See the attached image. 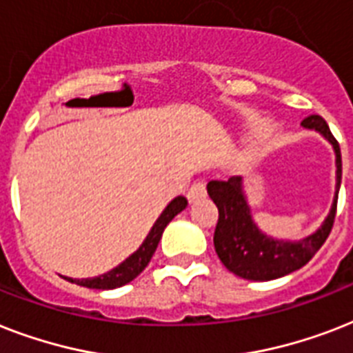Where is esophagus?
<instances>
[{
    "label": "esophagus",
    "mask_w": 353,
    "mask_h": 353,
    "mask_svg": "<svg viewBox=\"0 0 353 353\" xmlns=\"http://www.w3.org/2000/svg\"><path fill=\"white\" fill-rule=\"evenodd\" d=\"M207 196V188H205V183L203 181H198L194 183L192 187H190V190H188L187 198L190 203H196V201H199L201 198H205Z\"/></svg>",
    "instance_id": "34e87169"
}]
</instances>
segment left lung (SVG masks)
I'll use <instances>...</instances> for the list:
<instances>
[{"label": "left lung", "mask_w": 353, "mask_h": 353, "mask_svg": "<svg viewBox=\"0 0 353 353\" xmlns=\"http://www.w3.org/2000/svg\"><path fill=\"white\" fill-rule=\"evenodd\" d=\"M302 128L321 133L335 152V196L323 225L302 240H276L258 229L252 220L251 205L247 201L243 179L229 177L227 181H209L207 192L218 207L220 218L214 231V249L218 258L231 273L245 280H274L306 265L313 254L323 247L334 227L337 196L341 188L339 143L330 132L328 124L319 115H310L301 122Z\"/></svg>", "instance_id": "1"}]
</instances>
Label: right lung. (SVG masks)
I'll list each match as a JSON object with an SVG mask.
<instances>
[{
    "label": "right lung",
    "mask_w": 353,
    "mask_h": 353,
    "mask_svg": "<svg viewBox=\"0 0 353 353\" xmlns=\"http://www.w3.org/2000/svg\"><path fill=\"white\" fill-rule=\"evenodd\" d=\"M187 205V199L183 198V196H177V198L172 199L170 203L165 207V210L161 212L159 218L155 220L154 227L150 229L148 236L144 238V241L141 243L137 251L132 252L124 262L119 263L117 268H113L112 271L99 274V276H93V279H69V276H63V279H68L69 282H74V284L84 285V288H90V290H115V288H121V285L132 282L135 276L143 273L144 268L150 263L155 249H157L161 236H163V231H165V227L181 210H185Z\"/></svg>",
    "instance_id": "1"
}]
</instances>
